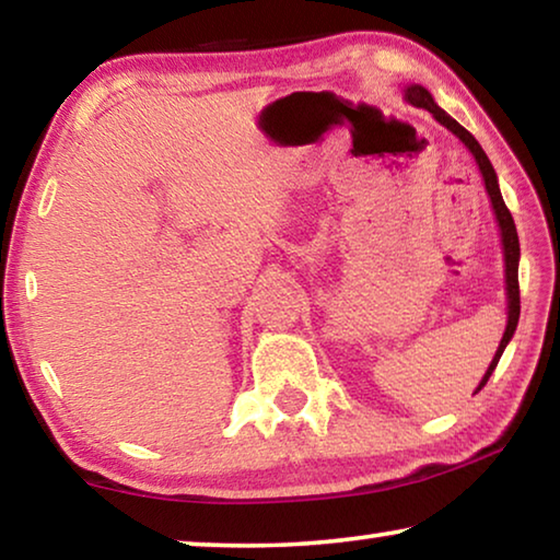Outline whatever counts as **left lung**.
<instances>
[{
    "instance_id": "obj_1",
    "label": "left lung",
    "mask_w": 560,
    "mask_h": 560,
    "mask_svg": "<svg viewBox=\"0 0 560 560\" xmlns=\"http://www.w3.org/2000/svg\"><path fill=\"white\" fill-rule=\"evenodd\" d=\"M405 98L412 103V106L417 108H428L434 118H438L442 126H447L454 136H457L464 145H467L471 150L474 160H477V165L481 170V175H485V185H487V192L491 197V205H494V212H497V220H499V226H501V242H504V261H506V293H509V324H506V330H504V338H501L499 343V350L494 360H491L489 371L485 375V381L479 383L477 390H481V387L487 385V381L491 377V373H494V368L499 363L501 353H504L506 343L511 340V336H514L516 330V324H518V314H521V296H518V234H516V224H514V217H511L509 207L504 205V197H501L499 192V183H497V173L494 167H491L489 158L485 150H481V145L477 143V138L471 136V132L459 126L457 120H454L452 116H447L438 103H434V98L430 96V91H424L422 86H410L405 91Z\"/></svg>"
}]
</instances>
